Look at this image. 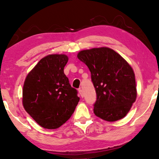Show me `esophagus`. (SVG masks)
<instances>
[{
	"label": "esophagus",
	"instance_id": "1",
	"mask_svg": "<svg viewBox=\"0 0 159 159\" xmlns=\"http://www.w3.org/2000/svg\"><path fill=\"white\" fill-rule=\"evenodd\" d=\"M79 94H80V95L81 96V98H83V95H84V94H83V90H82V89H79Z\"/></svg>",
	"mask_w": 159,
	"mask_h": 159
}]
</instances>
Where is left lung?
Listing matches in <instances>:
<instances>
[{
    "label": "left lung",
    "mask_w": 159,
    "mask_h": 159,
    "mask_svg": "<svg viewBox=\"0 0 159 159\" xmlns=\"http://www.w3.org/2000/svg\"><path fill=\"white\" fill-rule=\"evenodd\" d=\"M78 58L88 66L91 73L97 95L94 114L111 122L125 116L137 97L132 67L109 48L82 50Z\"/></svg>",
    "instance_id": "obj_1"
}]
</instances>
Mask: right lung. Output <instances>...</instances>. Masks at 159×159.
<instances>
[{"label": "right lung", "instance_id": "obj_1", "mask_svg": "<svg viewBox=\"0 0 159 159\" xmlns=\"http://www.w3.org/2000/svg\"><path fill=\"white\" fill-rule=\"evenodd\" d=\"M65 55H50L41 59L26 78L23 106L36 123L56 129L68 120L80 98L64 73Z\"/></svg>", "mask_w": 159, "mask_h": 159}]
</instances>
